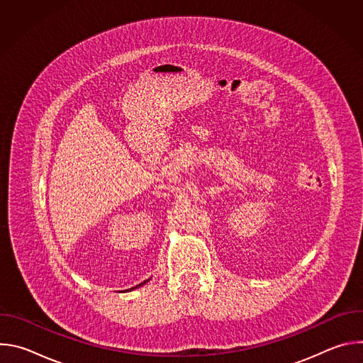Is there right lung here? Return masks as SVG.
I'll return each instance as SVG.
<instances>
[{
    "instance_id": "add662e5",
    "label": "right lung",
    "mask_w": 363,
    "mask_h": 363,
    "mask_svg": "<svg viewBox=\"0 0 363 363\" xmlns=\"http://www.w3.org/2000/svg\"><path fill=\"white\" fill-rule=\"evenodd\" d=\"M147 281H149V280H145V281H143V283H140V284H138V286H135V287H132V289H130V290H135V289H138V287H140V286H143V284H145V283H147Z\"/></svg>"
}]
</instances>
